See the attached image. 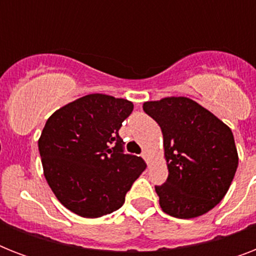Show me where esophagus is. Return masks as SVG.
I'll return each instance as SVG.
<instances>
[{"mask_svg": "<svg viewBox=\"0 0 256 256\" xmlns=\"http://www.w3.org/2000/svg\"><path fill=\"white\" fill-rule=\"evenodd\" d=\"M142 158H144V160H146V162H148V152H146V150H144V152H142Z\"/></svg>", "mask_w": 256, "mask_h": 256, "instance_id": "1", "label": "esophagus"}]
</instances>
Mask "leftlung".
Instances as JSON below:
<instances>
[{"instance_id": "1", "label": "left lung", "mask_w": 256, "mask_h": 256, "mask_svg": "<svg viewBox=\"0 0 256 256\" xmlns=\"http://www.w3.org/2000/svg\"><path fill=\"white\" fill-rule=\"evenodd\" d=\"M144 112L164 134L168 176L156 186L162 210L175 218L190 219L214 208L238 168L230 128L186 96L144 102Z\"/></svg>"}]
</instances>
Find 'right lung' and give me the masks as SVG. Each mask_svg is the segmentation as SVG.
<instances>
[{"label":"right lung","mask_w":256,"mask_h":256,"mask_svg":"<svg viewBox=\"0 0 256 256\" xmlns=\"http://www.w3.org/2000/svg\"><path fill=\"white\" fill-rule=\"evenodd\" d=\"M134 104L106 94H88L54 112L42 130L38 150L44 174L58 200L84 218L112 214L146 168L126 154L120 136Z\"/></svg>","instance_id":"add662e5"}]
</instances>
